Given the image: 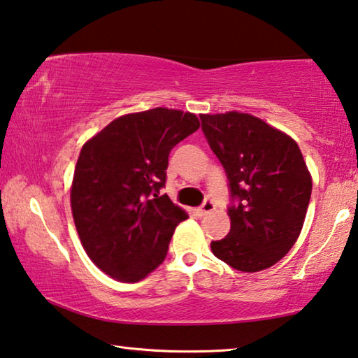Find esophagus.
Here are the masks:
<instances>
[{"mask_svg":"<svg viewBox=\"0 0 358 358\" xmlns=\"http://www.w3.org/2000/svg\"><path fill=\"white\" fill-rule=\"evenodd\" d=\"M213 209H215V204H213V201L210 199V197H207V199L202 202V206L197 209V212H199V215H206V213L212 212Z\"/></svg>","mask_w":358,"mask_h":358,"instance_id":"obj_1","label":"esophagus"}]
</instances>
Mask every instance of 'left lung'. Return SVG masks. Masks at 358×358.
<instances>
[{
    "mask_svg": "<svg viewBox=\"0 0 358 358\" xmlns=\"http://www.w3.org/2000/svg\"><path fill=\"white\" fill-rule=\"evenodd\" d=\"M202 131L225 169L231 204L230 233L210 248L239 271L275 265L301 234L312 178L297 143L243 112L199 115Z\"/></svg>",
    "mask_w": 358,
    "mask_h": 358,
    "instance_id": "obj_1",
    "label": "left lung"
}]
</instances>
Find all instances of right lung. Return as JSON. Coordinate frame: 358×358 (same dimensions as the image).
<instances>
[{
  "instance_id": "1",
  "label": "right lung",
  "mask_w": 358,
  "mask_h": 358,
  "mask_svg": "<svg viewBox=\"0 0 358 358\" xmlns=\"http://www.w3.org/2000/svg\"><path fill=\"white\" fill-rule=\"evenodd\" d=\"M197 128L191 112L156 108L112 120L83 145L72 215L88 257L112 278L140 281L164 262L188 213L159 191L170 151Z\"/></svg>"
}]
</instances>
